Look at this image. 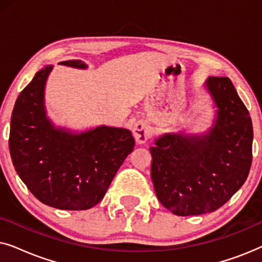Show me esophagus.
I'll list each match as a JSON object with an SVG mask.
<instances>
[{
    "mask_svg": "<svg viewBox=\"0 0 262 262\" xmlns=\"http://www.w3.org/2000/svg\"><path fill=\"white\" fill-rule=\"evenodd\" d=\"M134 136H135L136 142L139 143V144L145 143L150 137L148 126H146L143 121H137L134 126Z\"/></svg>",
    "mask_w": 262,
    "mask_h": 262,
    "instance_id": "obj_1",
    "label": "esophagus"
}]
</instances>
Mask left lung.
<instances>
[{
    "label": "left lung",
    "instance_id": "left-lung-1",
    "mask_svg": "<svg viewBox=\"0 0 262 262\" xmlns=\"http://www.w3.org/2000/svg\"><path fill=\"white\" fill-rule=\"evenodd\" d=\"M206 85L218 107L210 134L164 135L150 148L157 199L178 216L220 209L245 184L252 166L248 110L228 77H209Z\"/></svg>",
    "mask_w": 262,
    "mask_h": 262
}]
</instances>
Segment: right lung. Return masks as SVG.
<instances>
[{
    "mask_svg": "<svg viewBox=\"0 0 262 262\" xmlns=\"http://www.w3.org/2000/svg\"><path fill=\"white\" fill-rule=\"evenodd\" d=\"M59 64L87 68L80 59ZM51 69L46 66L38 71L17 96L10 120V156L21 180L45 205L87 210L103 198L135 139L126 128L100 126L81 135L53 128L42 103Z\"/></svg>",
    "mask_w": 262,
    "mask_h": 262,
    "instance_id": "right-lung-1",
    "label": "right lung"
}]
</instances>
